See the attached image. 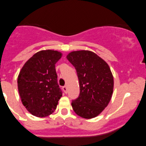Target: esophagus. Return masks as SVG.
I'll list each match as a JSON object with an SVG mask.
<instances>
[{
  "label": "esophagus",
  "instance_id": "34e87169",
  "mask_svg": "<svg viewBox=\"0 0 146 146\" xmlns=\"http://www.w3.org/2000/svg\"><path fill=\"white\" fill-rule=\"evenodd\" d=\"M63 90L64 92L65 93V94H66L67 93V87H66V86H64V87H63Z\"/></svg>",
  "mask_w": 146,
  "mask_h": 146
}]
</instances>
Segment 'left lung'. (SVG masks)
<instances>
[{
  "instance_id": "obj_1",
  "label": "left lung",
  "mask_w": 146,
  "mask_h": 146,
  "mask_svg": "<svg viewBox=\"0 0 146 146\" xmlns=\"http://www.w3.org/2000/svg\"><path fill=\"white\" fill-rule=\"evenodd\" d=\"M66 58L76 68L80 83V95L72 101L73 110L82 118H94L111 100L114 86L111 69L90 51L72 52Z\"/></svg>"
}]
</instances>
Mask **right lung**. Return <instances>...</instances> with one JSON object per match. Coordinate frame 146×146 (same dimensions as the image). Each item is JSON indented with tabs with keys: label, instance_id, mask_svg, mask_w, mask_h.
Listing matches in <instances>:
<instances>
[{
	"label": "right lung",
	"instance_id": "1",
	"mask_svg": "<svg viewBox=\"0 0 146 146\" xmlns=\"http://www.w3.org/2000/svg\"><path fill=\"white\" fill-rule=\"evenodd\" d=\"M61 56L57 51H40L26 62L19 73L17 84L21 101L33 115L45 117L56 109L63 92L55 67Z\"/></svg>",
	"mask_w": 146,
	"mask_h": 146
}]
</instances>
